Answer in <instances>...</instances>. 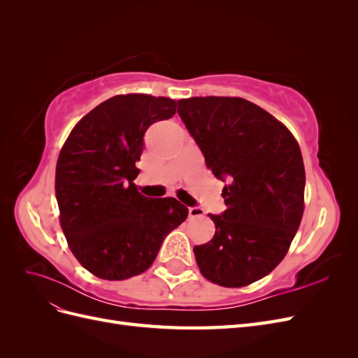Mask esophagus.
Returning <instances> with one entry per match:
<instances>
[{
    "instance_id": "esophagus-1",
    "label": "esophagus",
    "mask_w": 358,
    "mask_h": 358,
    "mask_svg": "<svg viewBox=\"0 0 358 358\" xmlns=\"http://www.w3.org/2000/svg\"><path fill=\"white\" fill-rule=\"evenodd\" d=\"M188 213L191 218H201V216L204 215V210L201 208H199V206H194V208H189Z\"/></svg>"
}]
</instances>
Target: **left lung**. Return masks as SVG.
Wrapping results in <instances>:
<instances>
[{"label":"left lung","mask_w":358,"mask_h":358,"mask_svg":"<svg viewBox=\"0 0 358 358\" xmlns=\"http://www.w3.org/2000/svg\"><path fill=\"white\" fill-rule=\"evenodd\" d=\"M178 113L206 166L227 182V209L209 213L215 236L194 246L201 275L222 287H245L282 262L303 216L305 166L288 128L239 96L179 100Z\"/></svg>","instance_id":"left-lung-1"}]
</instances>
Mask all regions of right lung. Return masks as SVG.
Here are the masks:
<instances>
[{
	"label": "right lung",
	"instance_id": "add662e5",
	"mask_svg": "<svg viewBox=\"0 0 358 358\" xmlns=\"http://www.w3.org/2000/svg\"><path fill=\"white\" fill-rule=\"evenodd\" d=\"M176 104L166 96L115 95L83 116L61 149V227L74 257L95 276L122 280L143 273L166 236L187 220V206L145 197L133 182L146 129L170 119Z\"/></svg>",
	"mask_w": 358,
	"mask_h": 358
}]
</instances>
